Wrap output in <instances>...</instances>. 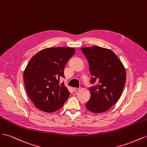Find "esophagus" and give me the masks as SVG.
<instances>
[{
  "label": "esophagus",
  "instance_id": "esophagus-1",
  "mask_svg": "<svg viewBox=\"0 0 147 147\" xmlns=\"http://www.w3.org/2000/svg\"><path fill=\"white\" fill-rule=\"evenodd\" d=\"M73 90H74L75 92H76V91H77L79 90V88H73Z\"/></svg>",
  "mask_w": 147,
  "mask_h": 147
}]
</instances>
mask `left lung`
Returning a JSON list of instances; mask_svg holds the SVG:
<instances>
[{
    "label": "left lung",
    "mask_w": 147,
    "mask_h": 147,
    "mask_svg": "<svg viewBox=\"0 0 147 147\" xmlns=\"http://www.w3.org/2000/svg\"><path fill=\"white\" fill-rule=\"evenodd\" d=\"M90 65L92 75L91 98L86 107L88 110L100 113L109 110L121 97L126 83L125 68L119 57L107 48L98 46L81 48Z\"/></svg>",
    "instance_id": "obj_1"
}]
</instances>
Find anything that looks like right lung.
Listing matches in <instances>:
<instances>
[{
  "instance_id": "right-lung-1",
  "label": "right lung",
  "mask_w": 147,
  "mask_h": 147,
  "mask_svg": "<svg viewBox=\"0 0 147 147\" xmlns=\"http://www.w3.org/2000/svg\"><path fill=\"white\" fill-rule=\"evenodd\" d=\"M70 47H51L39 51L30 59L24 71L26 91L34 105L51 113L63 107L70 92L64 83V69L75 53Z\"/></svg>"
}]
</instances>
